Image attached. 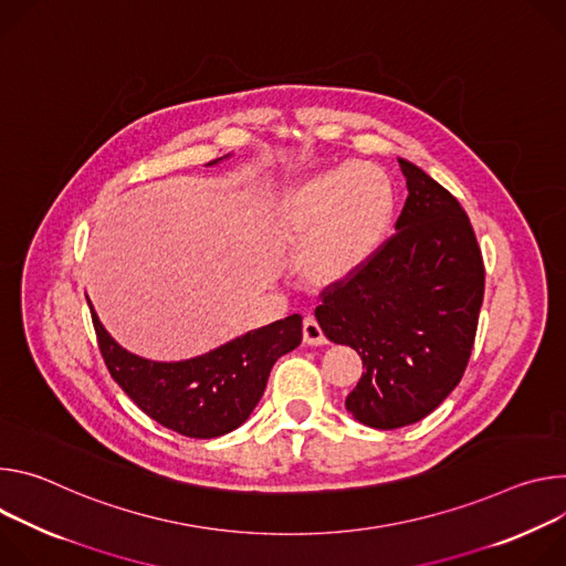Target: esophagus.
<instances>
[{
    "label": "esophagus",
    "instance_id": "34e87169",
    "mask_svg": "<svg viewBox=\"0 0 566 566\" xmlns=\"http://www.w3.org/2000/svg\"><path fill=\"white\" fill-rule=\"evenodd\" d=\"M303 342L307 346H324V344H328V339H326L319 322L315 319V315H307L303 319Z\"/></svg>",
    "mask_w": 566,
    "mask_h": 566
}]
</instances>
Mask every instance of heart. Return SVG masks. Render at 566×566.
<instances>
[{"label":"heart","instance_id":"obj_1","mask_svg":"<svg viewBox=\"0 0 566 566\" xmlns=\"http://www.w3.org/2000/svg\"><path fill=\"white\" fill-rule=\"evenodd\" d=\"M394 184L370 161H344L307 177L287 196L281 224L310 238L307 261L322 276H339L378 249L394 220Z\"/></svg>","mask_w":566,"mask_h":566}]
</instances>
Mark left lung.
<instances>
[{"mask_svg":"<svg viewBox=\"0 0 566 566\" xmlns=\"http://www.w3.org/2000/svg\"><path fill=\"white\" fill-rule=\"evenodd\" d=\"M407 202L396 233L319 294L315 317L364 373L346 398L355 420L398 429L461 382L474 346L485 270L468 213L424 170L398 159Z\"/></svg>","mask_w":566,"mask_h":566,"instance_id":"1","label":"left lung"}]
</instances>
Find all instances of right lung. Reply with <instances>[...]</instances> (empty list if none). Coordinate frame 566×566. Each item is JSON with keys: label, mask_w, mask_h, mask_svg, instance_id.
<instances>
[{"label": "right lung", "mask_w": 566, "mask_h": 566, "mask_svg": "<svg viewBox=\"0 0 566 566\" xmlns=\"http://www.w3.org/2000/svg\"><path fill=\"white\" fill-rule=\"evenodd\" d=\"M90 310L114 382L153 420L188 438H216L240 427L259 405L274 361L303 339L301 315H290L207 355L153 361L120 348L98 322L92 303Z\"/></svg>", "instance_id": "right-lung-1"}]
</instances>
